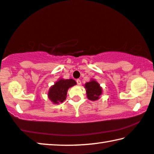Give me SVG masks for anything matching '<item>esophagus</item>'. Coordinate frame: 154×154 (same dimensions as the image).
<instances>
[{"instance_id": "34e87169", "label": "esophagus", "mask_w": 154, "mask_h": 154, "mask_svg": "<svg viewBox=\"0 0 154 154\" xmlns=\"http://www.w3.org/2000/svg\"><path fill=\"white\" fill-rule=\"evenodd\" d=\"M77 85H80L82 84V82H81V80H80L79 79H77Z\"/></svg>"}]
</instances>
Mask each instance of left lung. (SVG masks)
<instances>
[{
    "label": "left lung",
    "mask_w": 154,
    "mask_h": 154,
    "mask_svg": "<svg viewBox=\"0 0 154 154\" xmlns=\"http://www.w3.org/2000/svg\"><path fill=\"white\" fill-rule=\"evenodd\" d=\"M85 88H86L87 97L92 101L97 100L102 93V88L100 86V84L94 80H92L90 82H87L85 84Z\"/></svg>",
    "instance_id": "left-lung-1"
}]
</instances>
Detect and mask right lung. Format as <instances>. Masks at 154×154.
Segmentation results:
<instances>
[{
  "mask_svg": "<svg viewBox=\"0 0 154 154\" xmlns=\"http://www.w3.org/2000/svg\"><path fill=\"white\" fill-rule=\"evenodd\" d=\"M76 84V82L72 79H59L50 88L48 97L54 104L63 102L66 98L68 89Z\"/></svg>",
  "mask_w": 154,
  "mask_h": 154,
  "instance_id": "add662e5",
  "label": "right lung"
}]
</instances>
